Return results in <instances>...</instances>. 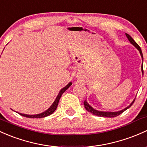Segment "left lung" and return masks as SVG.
Masks as SVG:
<instances>
[{
    "label": "left lung",
    "mask_w": 147,
    "mask_h": 147,
    "mask_svg": "<svg viewBox=\"0 0 147 147\" xmlns=\"http://www.w3.org/2000/svg\"><path fill=\"white\" fill-rule=\"evenodd\" d=\"M125 36H126V37L127 38V39H128L129 41L130 42V43L132 44V45H133L134 46H135V48H136L137 50H139V52H140V55H141V57H142V61H143V55H142V50H141V48H140V47L139 46L138 44H137V42L133 40V38H132L131 37L130 35H129V34H126V33H125ZM141 68H142V69H142V74H143L144 71H143L142 65ZM135 100V99H134L133 101H132V102L130 103V105L129 106H127L126 108H125V109H123L121 110V111H98V110L94 109L93 107H91V106L88 103L87 100L84 101V106H85V108H86V109L87 110V111H88V112H90V113H92L93 115L100 116V117L113 118V117H116V116H118V115L121 114L123 112H124L125 111V110H127V109L130 108L131 106L132 105V104L134 103Z\"/></svg>",
    "instance_id": "1"
}]
</instances>
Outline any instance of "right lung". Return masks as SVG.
<instances>
[{
  "mask_svg": "<svg viewBox=\"0 0 147 147\" xmlns=\"http://www.w3.org/2000/svg\"><path fill=\"white\" fill-rule=\"evenodd\" d=\"M71 85H72V83L71 82H70V83H68V84L65 87H64V88H63L62 89L60 90V91H59V93H58L56 99H55V100L53 103V105L50 106V108H48L46 111L42 112V113H38V114H34V115L24 114V113H18L19 114L21 115V116H24V117L31 118H44V117H46V116H50V114H52V113H53V112L56 110L57 107V106H58V103H59V99H60L61 96L62 95L63 93L65 92V91L67 90L68 88L71 86Z\"/></svg>",
  "mask_w": 147,
  "mask_h": 147,
  "instance_id": "1",
  "label": "right lung"
}]
</instances>
